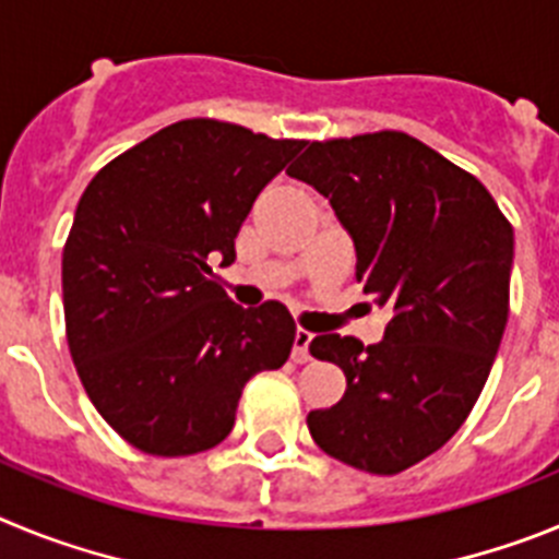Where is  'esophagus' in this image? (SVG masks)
<instances>
[{
	"instance_id": "obj_1",
	"label": "esophagus",
	"mask_w": 559,
	"mask_h": 559,
	"mask_svg": "<svg viewBox=\"0 0 559 559\" xmlns=\"http://www.w3.org/2000/svg\"><path fill=\"white\" fill-rule=\"evenodd\" d=\"M310 341H313V335L308 333V330H296L294 333V353H290V358L296 360V364H308L310 360Z\"/></svg>"
}]
</instances>
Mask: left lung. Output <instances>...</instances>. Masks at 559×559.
<instances>
[{
	"instance_id": "8db88e82",
	"label": "left lung",
	"mask_w": 559,
	"mask_h": 559,
	"mask_svg": "<svg viewBox=\"0 0 559 559\" xmlns=\"http://www.w3.org/2000/svg\"><path fill=\"white\" fill-rule=\"evenodd\" d=\"M290 179L330 201L355 276L392 322L380 344L316 335L347 392L308 414L324 453L394 476L445 445L476 406L510 316L515 237L481 181L400 131L310 142Z\"/></svg>"
}]
</instances>
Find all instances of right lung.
<instances>
[{"label":"right lung","instance_id":"right-lung-1","mask_svg":"<svg viewBox=\"0 0 559 559\" xmlns=\"http://www.w3.org/2000/svg\"><path fill=\"white\" fill-rule=\"evenodd\" d=\"M302 145L181 120L108 162L78 201L61 263L69 353L100 417L142 453L224 442L246 380L288 360L285 305L240 308L210 260L235 263L251 204Z\"/></svg>","mask_w":559,"mask_h":559}]
</instances>
